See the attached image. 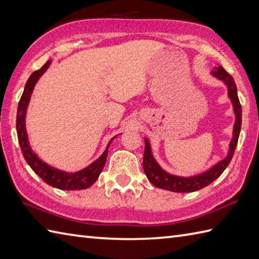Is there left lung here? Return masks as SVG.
Returning <instances> with one entry per match:
<instances>
[{"label": "left lung", "instance_id": "8db88e82", "mask_svg": "<svg viewBox=\"0 0 259 259\" xmlns=\"http://www.w3.org/2000/svg\"><path fill=\"white\" fill-rule=\"evenodd\" d=\"M212 75L217 77L220 80H223L227 87H228V96L231 99V103L234 105V112L236 114V122L234 125V137L230 142L229 153L226 159L217 163L213 167L199 174L196 177L182 178L168 174L157 164L154 157L152 155L151 146L149 141L145 139V151L143 157V167L149 181L157 188L168 190L172 192H193L209 186L211 182H213L215 179L221 176V173L225 171V168L228 166L231 159H233L234 153L236 150L237 143H238L240 127H241V105L239 102L238 95H237V86L235 83L234 78L227 72L223 67L219 66L212 70Z\"/></svg>", "mask_w": 259, "mask_h": 259}]
</instances>
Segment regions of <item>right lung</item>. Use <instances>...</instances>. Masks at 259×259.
<instances>
[{
    "label": "right lung",
    "instance_id": "add662e5",
    "mask_svg": "<svg viewBox=\"0 0 259 259\" xmlns=\"http://www.w3.org/2000/svg\"><path fill=\"white\" fill-rule=\"evenodd\" d=\"M51 61H47L44 66H42L39 70H35L32 75L28 79L25 83L24 91L21 99L19 102L18 106V114H17V132H18V140L20 143L21 151L26 163L30 165V167L38 174V176L49 186L60 189V190H82L87 189L96 182L99 177L100 172L103 171L105 163L107 159L108 153V146L110 142L107 145V149L100 155L98 159L93 162L91 165H88L86 168L81 171H78L76 173H67L60 170H57L46 164L42 162L38 156L31 150L29 145L28 136H26L25 132V114H26V107H28L31 94L33 92L34 85L38 81V79L44 75V72L48 69Z\"/></svg>",
    "mask_w": 259,
    "mask_h": 259
}]
</instances>
